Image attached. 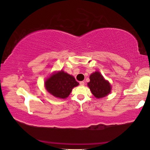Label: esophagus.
<instances>
[{"label": "esophagus", "instance_id": "34e87169", "mask_svg": "<svg viewBox=\"0 0 150 150\" xmlns=\"http://www.w3.org/2000/svg\"><path fill=\"white\" fill-rule=\"evenodd\" d=\"M79 85H81V86H83V85H85V82H84V81H80Z\"/></svg>", "mask_w": 150, "mask_h": 150}]
</instances>
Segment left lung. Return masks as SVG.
I'll return each instance as SVG.
<instances>
[{"label": "left lung", "mask_w": 150, "mask_h": 150, "mask_svg": "<svg viewBox=\"0 0 150 150\" xmlns=\"http://www.w3.org/2000/svg\"><path fill=\"white\" fill-rule=\"evenodd\" d=\"M88 87L96 98L105 97L110 93L111 86L108 81H106L98 71L92 73L90 76V82Z\"/></svg>", "instance_id": "left-lung-1"}]
</instances>
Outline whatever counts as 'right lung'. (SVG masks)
Masks as SVG:
<instances>
[{
    "label": "right lung",
    "instance_id": "1",
    "mask_svg": "<svg viewBox=\"0 0 150 150\" xmlns=\"http://www.w3.org/2000/svg\"><path fill=\"white\" fill-rule=\"evenodd\" d=\"M79 85L75 79L63 71L53 74L45 81V87L50 94L60 98H67L73 87Z\"/></svg>",
    "mask_w": 150,
    "mask_h": 150
}]
</instances>
